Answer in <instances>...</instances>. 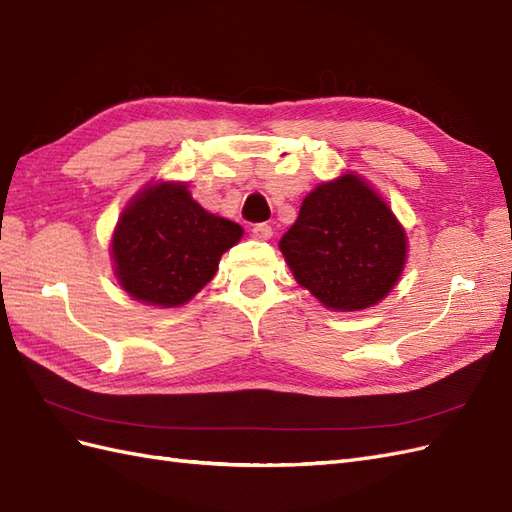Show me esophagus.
I'll list each match as a JSON object with an SVG mask.
<instances>
[{
	"label": "esophagus",
	"instance_id": "obj_1",
	"mask_svg": "<svg viewBox=\"0 0 512 512\" xmlns=\"http://www.w3.org/2000/svg\"><path fill=\"white\" fill-rule=\"evenodd\" d=\"M253 238L255 240H270L272 238V227L266 225V222H261V225L253 227Z\"/></svg>",
	"mask_w": 512,
	"mask_h": 512
}]
</instances>
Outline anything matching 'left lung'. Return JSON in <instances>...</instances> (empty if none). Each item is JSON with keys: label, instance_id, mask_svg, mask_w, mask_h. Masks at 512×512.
<instances>
[{"label": "left lung", "instance_id": "obj_1", "mask_svg": "<svg viewBox=\"0 0 512 512\" xmlns=\"http://www.w3.org/2000/svg\"><path fill=\"white\" fill-rule=\"evenodd\" d=\"M279 248L298 285L326 309L361 311L396 287L409 240L383 196L344 173L305 196Z\"/></svg>", "mask_w": 512, "mask_h": 512}]
</instances>
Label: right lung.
I'll list each match as a JSON object with an SVG mask.
<instances>
[{
  "instance_id": "right-lung-1",
  "label": "right lung",
  "mask_w": 512,
  "mask_h": 512,
  "mask_svg": "<svg viewBox=\"0 0 512 512\" xmlns=\"http://www.w3.org/2000/svg\"><path fill=\"white\" fill-rule=\"evenodd\" d=\"M242 233L238 222L196 203L186 183L151 181L125 205L114 227V277L138 303L186 305L214 279L222 253Z\"/></svg>"
}]
</instances>
